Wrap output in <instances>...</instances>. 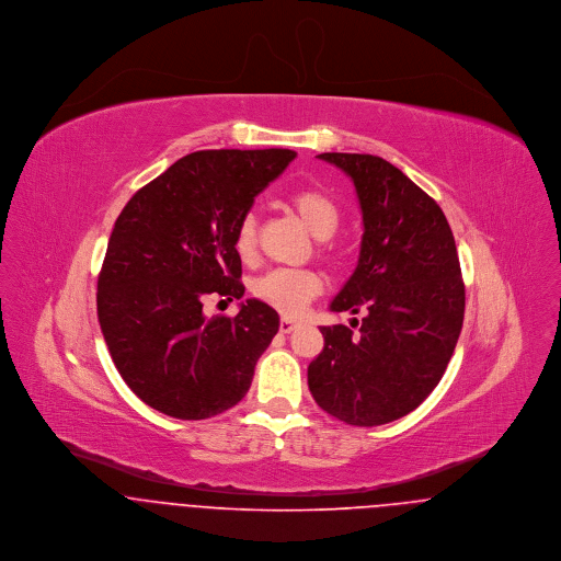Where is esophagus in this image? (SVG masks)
<instances>
[{
    "label": "esophagus",
    "mask_w": 561,
    "mask_h": 561,
    "mask_svg": "<svg viewBox=\"0 0 561 561\" xmlns=\"http://www.w3.org/2000/svg\"><path fill=\"white\" fill-rule=\"evenodd\" d=\"M296 328H298V321L289 320V318H283V320H280V332L289 334V332H294Z\"/></svg>",
    "instance_id": "obj_1"
}]
</instances>
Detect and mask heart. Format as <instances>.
Listing matches in <instances>:
<instances>
[{
	"instance_id": "obj_1",
	"label": "heart",
	"mask_w": 561,
	"mask_h": 561,
	"mask_svg": "<svg viewBox=\"0 0 561 561\" xmlns=\"http://www.w3.org/2000/svg\"><path fill=\"white\" fill-rule=\"evenodd\" d=\"M287 205L298 214L305 227L320 240L330 238L339 222L341 214L334 201L320 190H298L289 196ZM233 250L241 261H252L256 254V218L245 214L233 233ZM254 298L274 307L285 316H298L305 307L320 296L321 276L313 270L302 267H274L250 285Z\"/></svg>"
}]
</instances>
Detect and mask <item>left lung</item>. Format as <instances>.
<instances>
[{
  "mask_svg": "<svg viewBox=\"0 0 561 561\" xmlns=\"http://www.w3.org/2000/svg\"><path fill=\"white\" fill-rule=\"evenodd\" d=\"M318 158L354 181L365 227L358 265L330 311L365 318L358 334L321 325L309 389L339 421L385 425L425 400L451 360L465 320L458 250L443 209L393 163L360 153Z\"/></svg>",
  "mask_w": 561,
  "mask_h": 561,
  "instance_id": "8db88e82",
  "label": "left lung"
}]
</instances>
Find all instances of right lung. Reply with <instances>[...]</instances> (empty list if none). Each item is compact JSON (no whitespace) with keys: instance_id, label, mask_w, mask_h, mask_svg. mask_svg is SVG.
Segmentation results:
<instances>
[{"instance_id":"1","label":"right lung","mask_w":561,"mask_h":561,"mask_svg":"<svg viewBox=\"0 0 561 561\" xmlns=\"http://www.w3.org/2000/svg\"><path fill=\"white\" fill-rule=\"evenodd\" d=\"M296 158L289 149L196 151L138 190L116 218L96 283V316L127 387L168 416L198 421L248 393L278 332L261 300L207 318V298L240 300L233 233Z\"/></svg>"}]
</instances>
